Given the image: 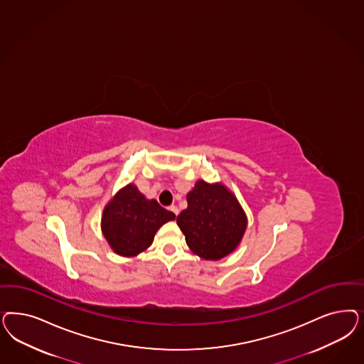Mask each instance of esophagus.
Instances as JSON below:
<instances>
[{
  "label": "esophagus",
  "mask_w": 364,
  "mask_h": 364,
  "mask_svg": "<svg viewBox=\"0 0 364 364\" xmlns=\"http://www.w3.org/2000/svg\"><path fill=\"white\" fill-rule=\"evenodd\" d=\"M168 210L173 211L176 215H178L179 214V210H178V208H176V205H171L170 208H168Z\"/></svg>",
  "instance_id": "34e87169"
}]
</instances>
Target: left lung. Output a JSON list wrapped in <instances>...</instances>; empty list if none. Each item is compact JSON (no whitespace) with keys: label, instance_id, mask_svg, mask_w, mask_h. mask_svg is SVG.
Listing matches in <instances>:
<instances>
[{"label":"left lung","instance_id":"1","mask_svg":"<svg viewBox=\"0 0 364 364\" xmlns=\"http://www.w3.org/2000/svg\"><path fill=\"white\" fill-rule=\"evenodd\" d=\"M188 209L176 223L193 253L205 259H220L240 244L247 217L235 196L223 185L198 181L188 194Z\"/></svg>","mask_w":364,"mask_h":364}]
</instances>
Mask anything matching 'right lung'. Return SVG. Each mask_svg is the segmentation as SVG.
<instances>
[{"mask_svg":"<svg viewBox=\"0 0 364 364\" xmlns=\"http://www.w3.org/2000/svg\"><path fill=\"white\" fill-rule=\"evenodd\" d=\"M176 214L146 197L134 185L122 188L103 211L102 229L120 256H136L153 244L154 235Z\"/></svg>","mask_w":364,"mask_h":364,"instance_id":"1","label":"right lung"}]
</instances>
